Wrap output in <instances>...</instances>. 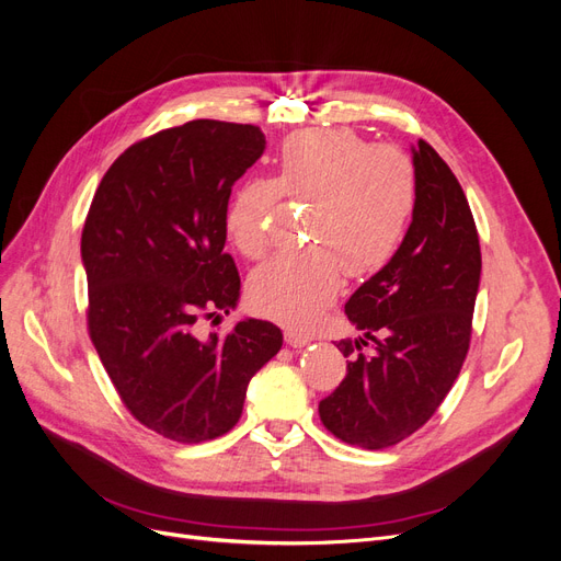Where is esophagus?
Wrapping results in <instances>:
<instances>
[{
  "mask_svg": "<svg viewBox=\"0 0 561 561\" xmlns=\"http://www.w3.org/2000/svg\"><path fill=\"white\" fill-rule=\"evenodd\" d=\"M285 344L293 348H304L307 344H311V336L295 332V330H285Z\"/></svg>",
  "mask_w": 561,
  "mask_h": 561,
  "instance_id": "esophagus-1",
  "label": "esophagus"
}]
</instances>
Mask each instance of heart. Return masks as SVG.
Here are the masks:
<instances>
[{"mask_svg":"<svg viewBox=\"0 0 561 561\" xmlns=\"http://www.w3.org/2000/svg\"><path fill=\"white\" fill-rule=\"evenodd\" d=\"M280 192L311 203L313 248L278 254L250 278L260 313L304 328L336 297L342 274L367 278L396 257L416 208V171L393 145H369L348 128H311L280 147L276 180L252 178L233 194L225 227L243 257L268 250Z\"/></svg>","mask_w":561,"mask_h":561,"instance_id":"1","label":"heart"}]
</instances>
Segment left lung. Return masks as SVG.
<instances>
[{"instance_id": "1", "label": "left lung", "mask_w": 561, "mask_h": 561, "mask_svg": "<svg viewBox=\"0 0 561 561\" xmlns=\"http://www.w3.org/2000/svg\"><path fill=\"white\" fill-rule=\"evenodd\" d=\"M416 208L398 254L346 301V377L320 400L334 437L386 449L416 433L451 390L470 346L482 254L468 198L437 151L412 147Z\"/></svg>"}]
</instances>
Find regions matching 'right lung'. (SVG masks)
<instances>
[{"label":"right lung","mask_w":561,"mask_h":561,"mask_svg":"<svg viewBox=\"0 0 561 561\" xmlns=\"http://www.w3.org/2000/svg\"><path fill=\"white\" fill-rule=\"evenodd\" d=\"M264 147L250 124L165 128L110 165L81 231L91 342L126 410L175 443L229 433L250 379L283 346L257 318L206 339L196 328L201 313L239 304L225 217L233 182Z\"/></svg>","instance_id":"obj_1"}]
</instances>
